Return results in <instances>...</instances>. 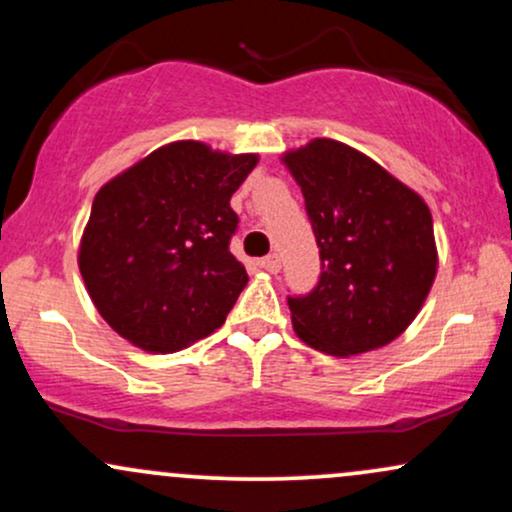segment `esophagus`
<instances>
[{
	"instance_id": "obj_1",
	"label": "esophagus",
	"mask_w": 512,
	"mask_h": 512,
	"mask_svg": "<svg viewBox=\"0 0 512 512\" xmlns=\"http://www.w3.org/2000/svg\"><path fill=\"white\" fill-rule=\"evenodd\" d=\"M260 267H262V269H267V272L276 274V272H279V269H281V260H279V255H276V252H272V255L262 257V260H260Z\"/></svg>"
}]
</instances>
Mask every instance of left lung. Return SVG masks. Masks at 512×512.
<instances>
[{
    "label": "left lung",
    "mask_w": 512,
    "mask_h": 512,
    "mask_svg": "<svg viewBox=\"0 0 512 512\" xmlns=\"http://www.w3.org/2000/svg\"><path fill=\"white\" fill-rule=\"evenodd\" d=\"M281 161L305 197L320 281L289 296L293 330L330 356L390 344L424 305L438 269L426 202L361 151L313 139Z\"/></svg>",
    "instance_id": "left-lung-1"
}]
</instances>
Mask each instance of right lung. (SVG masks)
<instances>
[{
  "label": "right lung",
  "instance_id": "right-lung-1",
  "mask_svg": "<svg viewBox=\"0 0 512 512\" xmlns=\"http://www.w3.org/2000/svg\"><path fill=\"white\" fill-rule=\"evenodd\" d=\"M255 154L202 142L156 149L98 190L79 269L98 313L129 344L173 354L226 322L248 272L231 255L233 192Z\"/></svg>",
  "mask_w": 512,
  "mask_h": 512
}]
</instances>
